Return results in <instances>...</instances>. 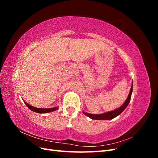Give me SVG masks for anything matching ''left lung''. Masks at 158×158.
Returning <instances> with one entry per match:
<instances>
[{"label":"left lung","instance_id":"8db88e82","mask_svg":"<svg viewBox=\"0 0 158 158\" xmlns=\"http://www.w3.org/2000/svg\"><path fill=\"white\" fill-rule=\"evenodd\" d=\"M132 92V84L131 85L130 92H129L128 98L126 99L125 103L122 105V106H121L120 107L115 109V110H114V111L99 114H91V113H85L84 111H83V113L85 114V115L89 117L90 118L94 119V120H111V119H113V118L119 115V114H120L124 111V110L126 109V107L128 106V103H130Z\"/></svg>","mask_w":158,"mask_h":158}]
</instances>
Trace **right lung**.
Wrapping results in <instances>:
<instances>
[{
  "mask_svg": "<svg viewBox=\"0 0 158 158\" xmlns=\"http://www.w3.org/2000/svg\"><path fill=\"white\" fill-rule=\"evenodd\" d=\"M25 103V104L26 105V106L29 108L30 110H31V111H34L35 113H50V112H52V111H56V110H57L59 109L58 107H53V108H49V109H42V108H37V107H33L31 106H30V105L27 104L25 101H23Z\"/></svg>",
  "mask_w": 158,
  "mask_h": 158,
  "instance_id": "right-lung-1",
  "label": "right lung"
}]
</instances>
